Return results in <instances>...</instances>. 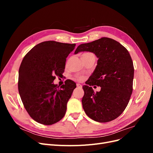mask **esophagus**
<instances>
[{"label":"esophagus","mask_w":153,"mask_h":153,"mask_svg":"<svg viewBox=\"0 0 153 153\" xmlns=\"http://www.w3.org/2000/svg\"><path fill=\"white\" fill-rule=\"evenodd\" d=\"M76 86L78 87H82V85L80 84H76Z\"/></svg>","instance_id":"obj_1"}]
</instances>
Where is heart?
Returning <instances> with one entry per match:
<instances>
[{"instance_id": "obj_1", "label": "heart", "mask_w": 153, "mask_h": 153, "mask_svg": "<svg viewBox=\"0 0 153 153\" xmlns=\"http://www.w3.org/2000/svg\"><path fill=\"white\" fill-rule=\"evenodd\" d=\"M90 56H94V54H92L91 52H85L82 55V57H90ZM76 78L78 80H83L84 77L82 76H78Z\"/></svg>"}]
</instances>
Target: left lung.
<instances>
[{
  "label": "left lung",
  "instance_id": "1",
  "mask_svg": "<svg viewBox=\"0 0 153 153\" xmlns=\"http://www.w3.org/2000/svg\"><path fill=\"white\" fill-rule=\"evenodd\" d=\"M94 53L98 58L92 75L83 86L82 106L88 117L99 123L118 117L127 106L133 91L134 67L127 49L117 41L101 38L80 45L75 54ZM101 87L94 93L91 86Z\"/></svg>",
  "mask_w": 153,
  "mask_h": 153
}]
</instances>
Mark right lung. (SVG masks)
Masks as SVG:
<instances>
[{
	"label": "right lung",
	"instance_id": "1",
	"mask_svg": "<svg viewBox=\"0 0 153 153\" xmlns=\"http://www.w3.org/2000/svg\"><path fill=\"white\" fill-rule=\"evenodd\" d=\"M75 44L48 41L32 48L18 71V92L27 112L34 121L51 125L62 119L76 84L71 80L59 87L53 82L64 71L66 58Z\"/></svg>",
	"mask_w": 153,
	"mask_h": 153
}]
</instances>
